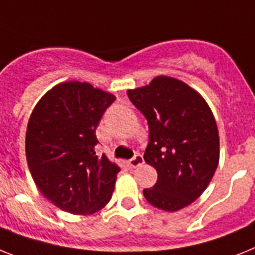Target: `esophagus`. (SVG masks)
Returning <instances> with one entry per match:
<instances>
[{"label": "esophagus", "mask_w": 255, "mask_h": 255, "mask_svg": "<svg viewBox=\"0 0 255 255\" xmlns=\"http://www.w3.org/2000/svg\"><path fill=\"white\" fill-rule=\"evenodd\" d=\"M143 163H144V160H143L142 155H135V156L129 160V167L136 168V167H139V165H142Z\"/></svg>", "instance_id": "34e87169"}]
</instances>
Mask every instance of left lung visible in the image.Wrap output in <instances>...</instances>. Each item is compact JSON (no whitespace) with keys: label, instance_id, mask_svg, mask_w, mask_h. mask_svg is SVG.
Wrapping results in <instances>:
<instances>
[{"label":"left lung","instance_id":"1","mask_svg":"<svg viewBox=\"0 0 255 255\" xmlns=\"http://www.w3.org/2000/svg\"><path fill=\"white\" fill-rule=\"evenodd\" d=\"M130 102L148 124L144 161L157 172L143 195L153 207L174 212L198 199L219 164L215 117L202 95L185 82L159 75L143 87L128 90Z\"/></svg>","mask_w":255,"mask_h":255}]
</instances>
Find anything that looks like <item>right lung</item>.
Segmentation results:
<instances>
[{"label":"right lung","mask_w":255,"mask_h":255,"mask_svg":"<svg viewBox=\"0 0 255 255\" xmlns=\"http://www.w3.org/2000/svg\"><path fill=\"white\" fill-rule=\"evenodd\" d=\"M116 96L87 82H62L35 105L26 131V159L37 189L62 211L91 215L112 198L116 163L95 152L96 128Z\"/></svg>","instance_id":"add662e5"}]
</instances>
